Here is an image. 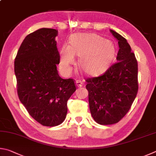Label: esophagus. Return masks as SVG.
I'll return each mask as SVG.
<instances>
[{"mask_svg":"<svg viewBox=\"0 0 156 156\" xmlns=\"http://www.w3.org/2000/svg\"><path fill=\"white\" fill-rule=\"evenodd\" d=\"M76 86L78 87V88H81V87L83 86V83L80 80H76Z\"/></svg>","mask_w":156,"mask_h":156,"instance_id":"obj_1","label":"esophagus"}]
</instances>
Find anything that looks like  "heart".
Segmentation results:
<instances>
[{
  "label": "heart",
  "mask_w": 156,
  "mask_h": 156,
  "mask_svg": "<svg viewBox=\"0 0 156 156\" xmlns=\"http://www.w3.org/2000/svg\"><path fill=\"white\" fill-rule=\"evenodd\" d=\"M75 55L80 58L81 70L90 76L99 75L108 68L115 55V46L110 40L94 34L73 35L70 46L64 44L60 50L61 63L64 67L73 64Z\"/></svg>",
  "instance_id": "obj_1"
}]
</instances>
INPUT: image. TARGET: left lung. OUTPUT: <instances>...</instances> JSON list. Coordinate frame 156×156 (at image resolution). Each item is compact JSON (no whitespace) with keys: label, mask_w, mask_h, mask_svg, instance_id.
<instances>
[{"label":"left lung","mask_w":156,"mask_h":156,"mask_svg":"<svg viewBox=\"0 0 156 156\" xmlns=\"http://www.w3.org/2000/svg\"><path fill=\"white\" fill-rule=\"evenodd\" d=\"M118 40L116 60L103 75L86 80L92 118L100 125L119 122L129 112L138 93V62L126 39L110 30Z\"/></svg>","instance_id":"obj_1"}]
</instances>
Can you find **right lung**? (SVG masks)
Instances as JSON below:
<instances>
[{
  "label": "right lung",
  "mask_w": 156,
  "mask_h": 156,
  "mask_svg": "<svg viewBox=\"0 0 156 156\" xmlns=\"http://www.w3.org/2000/svg\"><path fill=\"white\" fill-rule=\"evenodd\" d=\"M57 35L56 29L47 28L27 35L14 62L19 99L33 119L47 127L64 121L67 101L76 88L74 80L58 74Z\"/></svg>",
  "instance_id": "1"
}]
</instances>
